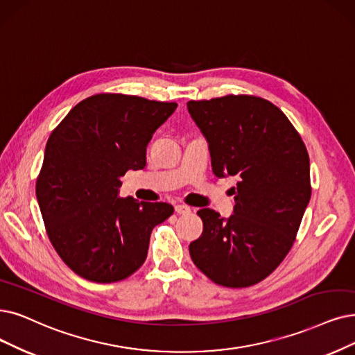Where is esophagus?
Returning a JSON list of instances; mask_svg holds the SVG:
<instances>
[{"label":"esophagus","mask_w":355,"mask_h":355,"mask_svg":"<svg viewBox=\"0 0 355 355\" xmlns=\"http://www.w3.org/2000/svg\"><path fill=\"white\" fill-rule=\"evenodd\" d=\"M175 211L178 212V214H183V216H185V214H189V212H191V208H189L188 205L178 204V205L175 207Z\"/></svg>","instance_id":"obj_1"}]
</instances>
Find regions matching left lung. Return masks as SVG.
<instances>
[{
	"label": "left lung",
	"instance_id": "8db88e82",
	"mask_svg": "<svg viewBox=\"0 0 355 355\" xmlns=\"http://www.w3.org/2000/svg\"><path fill=\"white\" fill-rule=\"evenodd\" d=\"M208 143L212 172L239 179L229 218L198 211L204 230L193 263L218 286L242 288L271 274L290 252L309 205L310 162L302 137L275 105L254 96L188 102Z\"/></svg>",
	"mask_w": 355,
	"mask_h": 355
}]
</instances>
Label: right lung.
<instances>
[{
  "mask_svg": "<svg viewBox=\"0 0 355 355\" xmlns=\"http://www.w3.org/2000/svg\"><path fill=\"white\" fill-rule=\"evenodd\" d=\"M176 103L96 94L68 112L51 134L36 198L52 246L73 271L116 282L144 263L150 236L173 214L166 202L119 198L121 178L144 168L153 134Z\"/></svg>",
  "mask_w": 355,
  "mask_h": 355,
  "instance_id": "obj_1",
  "label": "right lung"
}]
</instances>
